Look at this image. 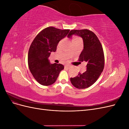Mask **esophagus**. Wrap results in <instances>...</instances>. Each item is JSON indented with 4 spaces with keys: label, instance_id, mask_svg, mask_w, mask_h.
<instances>
[{
    "label": "esophagus",
    "instance_id": "34e87169",
    "mask_svg": "<svg viewBox=\"0 0 129 129\" xmlns=\"http://www.w3.org/2000/svg\"><path fill=\"white\" fill-rule=\"evenodd\" d=\"M64 67L65 68H67L68 69H70V68H71V66H69V65H66L64 66Z\"/></svg>",
    "mask_w": 129,
    "mask_h": 129
}]
</instances>
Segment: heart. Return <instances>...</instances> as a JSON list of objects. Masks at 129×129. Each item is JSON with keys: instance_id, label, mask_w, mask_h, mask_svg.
Returning a JSON list of instances; mask_svg holds the SVG:
<instances>
[{"instance_id": "heart-1", "label": "heart", "mask_w": 129, "mask_h": 129, "mask_svg": "<svg viewBox=\"0 0 129 129\" xmlns=\"http://www.w3.org/2000/svg\"><path fill=\"white\" fill-rule=\"evenodd\" d=\"M77 38H78V37H74V38L73 39H77Z\"/></svg>"}]
</instances>
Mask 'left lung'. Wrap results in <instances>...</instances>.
Listing matches in <instances>:
<instances>
[{
	"instance_id": "obj_1",
	"label": "left lung",
	"mask_w": 129,
	"mask_h": 129,
	"mask_svg": "<svg viewBox=\"0 0 129 129\" xmlns=\"http://www.w3.org/2000/svg\"><path fill=\"white\" fill-rule=\"evenodd\" d=\"M73 34L83 39L84 48L79 61L86 62L87 64L86 71L71 77V82L76 88H87L95 82L103 71L105 60L103 47L96 34L89 29L71 30L68 37L71 38Z\"/></svg>"
}]
</instances>
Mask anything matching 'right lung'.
I'll return each mask as SVG.
<instances>
[{
	"label": "right lung",
	"mask_w": 129,
	"mask_h": 129,
	"mask_svg": "<svg viewBox=\"0 0 129 129\" xmlns=\"http://www.w3.org/2000/svg\"><path fill=\"white\" fill-rule=\"evenodd\" d=\"M69 30L48 27L39 33L31 44L28 54V67L40 84L45 86L53 84L64 69L62 64H50L48 58L51 52L56 51L58 43Z\"/></svg>",
	"instance_id": "right-lung-1"
}]
</instances>
